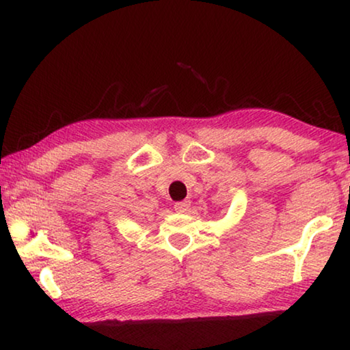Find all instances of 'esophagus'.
<instances>
[{
	"instance_id": "34e87169",
	"label": "esophagus",
	"mask_w": 350,
	"mask_h": 350,
	"mask_svg": "<svg viewBox=\"0 0 350 350\" xmlns=\"http://www.w3.org/2000/svg\"><path fill=\"white\" fill-rule=\"evenodd\" d=\"M189 205H191L189 200H181V202H176V204L174 205V208L176 210V212H180V213H185L186 210L189 208Z\"/></svg>"
}]
</instances>
